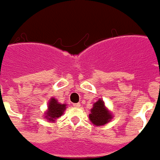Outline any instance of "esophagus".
Listing matches in <instances>:
<instances>
[{
    "label": "esophagus",
    "mask_w": 160,
    "mask_h": 160,
    "mask_svg": "<svg viewBox=\"0 0 160 160\" xmlns=\"http://www.w3.org/2000/svg\"><path fill=\"white\" fill-rule=\"evenodd\" d=\"M81 104L80 103H77V104H73V107H80Z\"/></svg>",
    "instance_id": "1"
}]
</instances>
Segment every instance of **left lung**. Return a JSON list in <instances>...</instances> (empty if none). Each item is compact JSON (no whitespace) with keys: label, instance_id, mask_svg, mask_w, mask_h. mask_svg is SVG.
<instances>
[{"label":"left lung","instance_id":"1","mask_svg":"<svg viewBox=\"0 0 160 160\" xmlns=\"http://www.w3.org/2000/svg\"><path fill=\"white\" fill-rule=\"evenodd\" d=\"M88 118L94 125L99 127L109 123L112 119L113 114L106 107L104 101L102 99H99L93 105Z\"/></svg>","mask_w":160,"mask_h":160}]
</instances>
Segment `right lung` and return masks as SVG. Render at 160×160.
<instances>
[{"label":"right lung","instance_id":"1","mask_svg":"<svg viewBox=\"0 0 160 160\" xmlns=\"http://www.w3.org/2000/svg\"><path fill=\"white\" fill-rule=\"evenodd\" d=\"M66 109V104H61L59 103L58 100H56L54 97L50 98L48 104V109L46 112L44 113V118L48 120V122H55L56 119H58L59 117H61L64 113V112Z\"/></svg>","mask_w":160,"mask_h":160}]
</instances>
